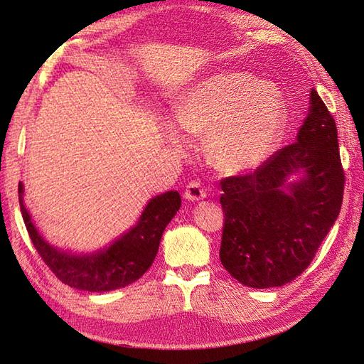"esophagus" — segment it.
I'll list each match as a JSON object with an SVG mask.
<instances>
[{"label":"esophagus","mask_w":364,"mask_h":364,"mask_svg":"<svg viewBox=\"0 0 364 364\" xmlns=\"http://www.w3.org/2000/svg\"><path fill=\"white\" fill-rule=\"evenodd\" d=\"M205 197L206 191L198 181H191L186 186V191H184V198L189 200V202H198V200H203Z\"/></svg>","instance_id":"1"}]
</instances>
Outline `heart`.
I'll return each mask as SVG.
<instances>
[{"label": "heart", "instance_id": "obj_1", "mask_svg": "<svg viewBox=\"0 0 364 364\" xmlns=\"http://www.w3.org/2000/svg\"><path fill=\"white\" fill-rule=\"evenodd\" d=\"M284 102L280 92L257 76L223 72L196 82L176 105V128L191 137L205 136L213 164L227 173L259 167L282 136ZM167 141L180 150L184 139L166 128Z\"/></svg>", "mask_w": 364, "mask_h": 364}]
</instances>
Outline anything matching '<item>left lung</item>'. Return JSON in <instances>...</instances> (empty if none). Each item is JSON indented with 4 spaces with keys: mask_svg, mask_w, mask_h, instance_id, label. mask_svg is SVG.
Masks as SVG:
<instances>
[{
    "mask_svg": "<svg viewBox=\"0 0 364 364\" xmlns=\"http://www.w3.org/2000/svg\"><path fill=\"white\" fill-rule=\"evenodd\" d=\"M225 213L220 262L250 288L292 282L310 266L343 203L344 172L335 120L318 92L296 142L253 173L220 181Z\"/></svg>",
    "mask_w": 364,
    "mask_h": 364,
    "instance_id": "left-lung-1",
    "label": "left lung"
}]
</instances>
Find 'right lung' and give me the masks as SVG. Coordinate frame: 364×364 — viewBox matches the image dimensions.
I'll return each mask as SVG.
<instances>
[{"instance_id":"1","label":"right lung","mask_w":364,"mask_h":364,"mask_svg":"<svg viewBox=\"0 0 364 364\" xmlns=\"http://www.w3.org/2000/svg\"><path fill=\"white\" fill-rule=\"evenodd\" d=\"M25 186L18 184L23 220L36 250L60 282L89 292H107L125 288L139 280L153 264L162 233L181 206L176 191L151 197L137 222L125 233L102 249L76 253L50 244L37 230L25 202Z\"/></svg>"}]
</instances>
